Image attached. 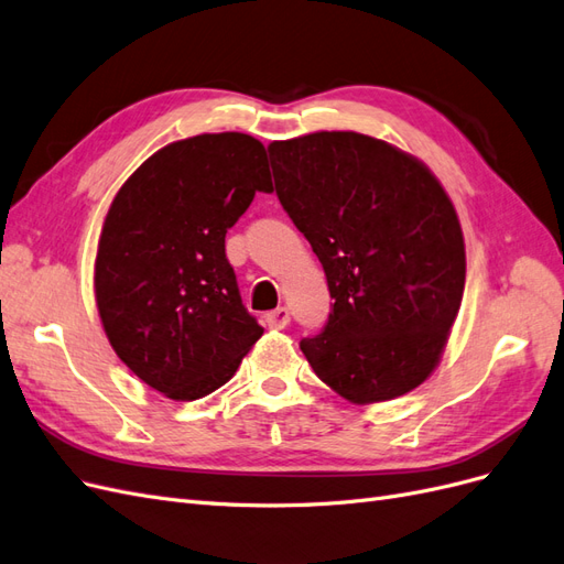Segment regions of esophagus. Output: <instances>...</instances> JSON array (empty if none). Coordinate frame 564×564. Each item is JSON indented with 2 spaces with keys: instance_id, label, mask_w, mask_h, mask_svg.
I'll return each mask as SVG.
<instances>
[{
  "instance_id": "1",
  "label": "esophagus",
  "mask_w": 564,
  "mask_h": 564,
  "mask_svg": "<svg viewBox=\"0 0 564 564\" xmlns=\"http://www.w3.org/2000/svg\"><path fill=\"white\" fill-rule=\"evenodd\" d=\"M265 324H268L270 329H275V332L284 329L286 324H289V311L284 308V305H282V308H275V311L265 315Z\"/></svg>"
}]
</instances>
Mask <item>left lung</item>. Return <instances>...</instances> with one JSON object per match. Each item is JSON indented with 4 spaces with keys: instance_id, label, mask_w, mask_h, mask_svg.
Instances as JSON below:
<instances>
[{
    "instance_id": "1",
    "label": "left lung",
    "mask_w": 564,
    "mask_h": 564,
    "mask_svg": "<svg viewBox=\"0 0 564 564\" xmlns=\"http://www.w3.org/2000/svg\"><path fill=\"white\" fill-rule=\"evenodd\" d=\"M275 193L327 275V327L301 340L317 379L352 404L431 377L466 284L454 204L409 152L357 131L268 145Z\"/></svg>"
}]
</instances>
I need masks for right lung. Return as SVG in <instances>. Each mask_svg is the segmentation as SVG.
<instances>
[{
    "mask_svg": "<svg viewBox=\"0 0 564 564\" xmlns=\"http://www.w3.org/2000/svg\"><path fill=\"white\" fill-rule=\"evenodd\" d=\"M270 191L263 143L237 131L169 143L117 191L98 240L96 305L119 360L162 395H209L261 338L226 232Z\"/></svg>",
    "mask_w": 564,
    "mask_h": 564,
    "instance_id": "add662e5",
    "label": "right lung"
}]
</instances>
